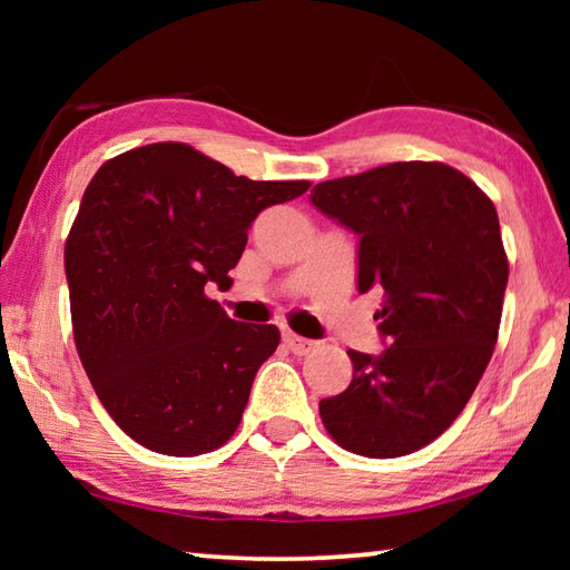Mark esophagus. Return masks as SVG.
<instances>
[{
	"label": "esophagus",
	"instance_id": "34e87169",
	"mask_svg": "<svg viewBox=\"0 0 570 570\" xmlns=\"http://www.w3.org/2000/svg\"><path fill=\"white\" fill-rule=\"evenodd\" d=\"M284 344L288 346V350H292L294 354H308V352H314L316 350V342H312V340H304V336H298V334H294L292 330H284Z\"/></svg>",
	"mask_w": 570,
	"mask_h": 570
}]
</instances>
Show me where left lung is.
<instances>
[{"label":"left lung","instance_id":"obj_1","mask_svg":"<svg viewBox=\"0 0 570 570\" xmlns=\"http://www.w3.org/2000/svg\"><path fill=\"white\" fill-rule=\"evenodd\" d=\"M312 204L360 236V292L377 286L382 354L350 350V387L320 402L334 442L364 458L430 445L493 356L508 256L493 200L445 163H387L316 183Z\"/></svg>","mask_w":570,"mask_h":570}]
</instances>
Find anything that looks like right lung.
<instances>
[{"instance_id": "obj_1", "label": "right lung", "mask_w": 570, "mask_h": 570, "mask_svg": "<svg viewBox=\"0 0 570 570\" xmlns=\"http://www.w3.org/2000/svg\"><path fill=\"white\" fill-rule=\"evenodd\" d=\"M308 180H250L186 142L102 163L65 244L72 334L102 407L160 455L228 442L282 334L234 322L206 296L228 288L248 228Z\"/></svg>"}]
</instances>
